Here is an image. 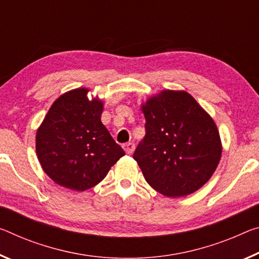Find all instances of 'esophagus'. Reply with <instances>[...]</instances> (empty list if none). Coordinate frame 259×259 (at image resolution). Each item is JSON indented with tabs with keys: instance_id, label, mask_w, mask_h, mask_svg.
Instances as JSON below:
<instances>
[{
	"instance_id": "esophagus-1",
	"label": "esophagus",
	"mask_w": 259,
	"mask_h": 259,
	"mask_svg": "<svg viewBox=\"0 0 259 259\" xmlns=\"http://www.w3.org/2000/svg\"><path fill=\"white\" fill-rule=\"evenodd\" d=\"M123 150H124L128 154L133 153L135 150V144L134 143H125V144H123Z\"/></svg>"
}]
</instances>
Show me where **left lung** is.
<instances>
[{"instance_id":"1","label":"left lung","mask_w":259,"mask_h":259,"mask_svg":"<svg viewBox=\"0 0 259 259\" xmlns=\"http://www.w3.org/2000/svg\"><path fill=\"white\" fill-rule=\"evenodd\" d=\"M145 137L134 153L146 182L160 194H192L214 173L221 157L219 131L184 91H162L143 105Z\"/></svg>"}]
</instances>
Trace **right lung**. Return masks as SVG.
<instances>
[{
    "label": "right lung",
    "instance_id": "obj_1",
    "mask_svg": "<svg viewBox=\"0 0 259 259\" xmlns=\"http://www.w3.org/2000/svg\"><path fill=\"white\" fill-rule=\"evenodd\" d=\"M89 90L61 96L36 131L35 149L41 167L55 183L84 191L101 182L124 155L102 124V102L90 101Z\"/></svg>",
    "mask_w": 259,
    "mask_h": 259
}]
</instances>
